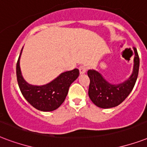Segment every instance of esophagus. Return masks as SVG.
<instances>
[{
    "mask_svg": "<svg viewBox=\"0 0 147 147\" xmlns=\"http://www.w3.org/2000/svg\"><path fill=\"white\" fill-rule=\"evenodd\" d=\"M86 71H87V67L86 66L81 65L79 67V72H80V74L86 73Z\"/></svg>",
    "mask_w": 147,
    "mask_h": 147,
    "instance_id": "esophagus-1",
    "label": "esophagus"
}]
</instances>
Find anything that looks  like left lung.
<instances>
[{
  "instance_id": "1",
  "label": "left lung",
  "mask_w": 147,
  "mask_h": 147,
  "mask_svg": "<svg viewBox=\"0 0 147 147\" xmlns=\"http://www.w3.org/2000/svg\"><path fill=\"white\" fill-rule=\"evenodd\" d=\"M135 52L133 71L130 77L122 83H109L98 71L90 69L88 76L90 79L88 96L96 106L102 109H109L119 106L129 95L135 86L138 77L140 58L137 50L133 48Z\"/></svg>"
}]
</instances>
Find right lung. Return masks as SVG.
Masks as SVG:
<instances>
[{"label":"right lung","instance_id":"add662e5","mask_svg":"<svg viewBox=\"0 0 147 147\" xmlns=\"http://www.w3.org/2000/svg\"><path fill=\"white\" fill-rule=\"evenodd\" d=\"M22 49L16 65L17 80L21 93L31 106L38 110L43 112L55 110L63 103L71 84L79 76V70L75 69L65 71L46 85L33 86L28 83L21 75L20 57Z\"/></svg>","mask_w":147,"mask_h":147}]
</instances>
